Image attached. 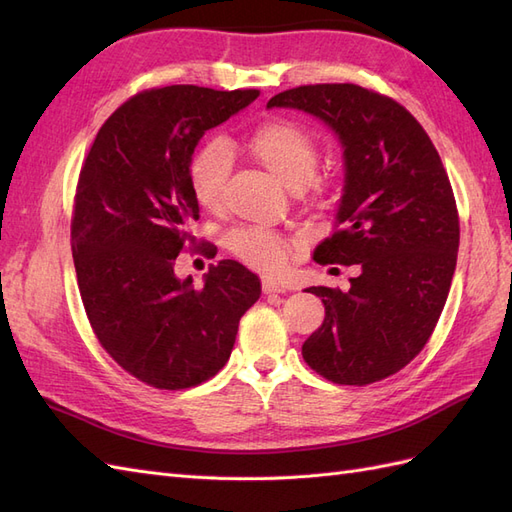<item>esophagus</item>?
<instances>
[{
	"instance_id": "obj_1",
	"label": "esophagus",
	"mask_w": 512,
	"mask_h": 512,
	"mask_svg": "<svg viewBox=\"0 0 512 512\" xmlns=\"http://www.w3.org/2000/svg\"><path fill=\"white\" fill-rule=\"evenodd\" d=\"M286 290H288V286H284V284H280V282H275V280H269V277H265V280H262V292H265V294L286 292Z\"/></svg>"
}]
</instances>
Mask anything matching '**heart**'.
I'll list each match as a JSON object with an SVG mask.
<instances>
[{
  "label": "heart",
  "mask_w": 512,
  "mask_h": 512,
  "mask_svg": "<svg viewBox=\"0 0 512 512\" xmlns=\"http://www.w3.org/2000/svg\"><path fill=\"white\" fill-rule=\"evenodd\" d=\"M247 147L252 156L265 164L290 190H301L316 173V136L299 121L286 117L262 121L247 138ZM228 173L230 149L224 141H209L194 153L188 166V179L192 194L200 205L207 209L220 207ZM226 245L245 265L260 271H280L288 258L284 237L267 228L232 230L226 237Z\"/></svg>",
  "instance_id": "obj_1"
}]
</instances>
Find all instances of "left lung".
<instances>
[{
    "label": "left lung",
    "instance_id": "left-lung-1",
    "mask_svg": "<svg viewBox=\"0 0 512 512\" xmlns=\"http://www.w3.org/2000/svg\"><path fill=\"white\" fill-rule=\"evenodd\" d=\"M322 119L344 147L346 181L320 265H359L350 288L312 286L324 322L303 359L335 384L389 378L425 348L444 309L459 250L451 181L404 106L352 83L301 85L269 100Z\"/></svg>",
    "mask_w": 512,
    "mask_h": 512
}]
</instances>
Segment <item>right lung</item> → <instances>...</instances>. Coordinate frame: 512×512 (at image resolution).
<instances>
[{
	"mask_svg": "<svg viewBox=\"0 0 512 512\" xmlns=\"http://www.w3.org/2000/svg\"><path fill=\"white\" fill-rule=\"evenodd\" d=\"M258 94L141 91L102 123L81 166L70 241L85 314L113 361L156 389H190L218 374L260 297L258 275L235 260L211 265L200 288L175 275L198 220L192 153Z\"/></svg>",
	"mask_w": 512,
	"mask_h": 512,
	"instance_id": "add662e5",
	"label": "right lung"
}]
</instances>
